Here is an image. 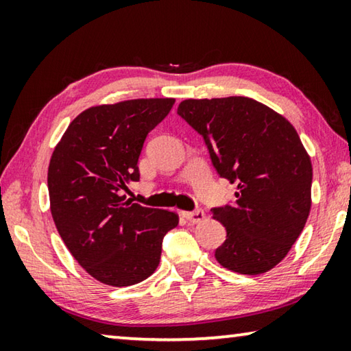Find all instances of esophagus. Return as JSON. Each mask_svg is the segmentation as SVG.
I'll return each instance as SVG.
<instances>
[{"label":"esophagus","instance_id":"esophagus-1","mask_svg":"<svg viewBox=\"0 0 351 351\" xmlns=\"http://www.w3.org/2000/svg\"><path fill=\"white\" fill-rule=\"evenodd\" d=\"M182 215H184V218L187 219L189 223H192V224L201 223L206 218V213H204L203 209H195L192 212H182Z\"/></svg>","mask_w":351,"mask_h":351}]
</instances>
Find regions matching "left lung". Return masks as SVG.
Segmentation results:
<instances>
[{
    "mask_svg": "<svg viewBox=\"0 0 351 351\" xmlns=\"http://www.w3.org/2000/svg\"><path fill=\"white\" fill-rule=\"evenodd\" d=\"M178 114L203 138L219 178L237 184L234 203L210 209L228 234L218 263L247 276L272 269L310 215L313 167L299 134L249 97L189 99Z\"/></svg>",
    "mask_w": 351,
    "mask_h": 351,
    "instance_id": "8db88e82",
    "label": "left lung"
}]
</instances>
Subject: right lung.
<instances>
[{"label": "right lung", "mask_w": 351, "mask_h": 351, "mask_svg": "<svg viewBox=\"0 0 351 351\" xmlns=\"http://www.w3.org/2000/svg\"><path fill=\"white\" fill-rule=\"evenodd\" d=\"M175 99H136L100 105L69 123L47 170L51 212L64 245L96 280L130 287L150 277L165 234L178 215L125 201L139 181L138 161L148 133Z\"/></svg>", "instance_id": "right-lung-1"}]
</instances>
